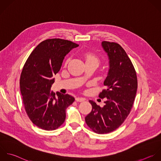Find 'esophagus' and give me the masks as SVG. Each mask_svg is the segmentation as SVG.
Instances as JSON below:
<instances>
[{"instance_id":"esophagus-1","label":"esophagus","mask_w":161,"mask_h":161,"mask_svg":"<svg viewBox=\"0 0 161 161\" xmlns=\"http://www.w3.org/2000/svg\"><path fill=\"white\" fill-rule=\"evenodd\" d=\"M76 102H83L85 100V98H83V97H77L76 98Z\"/></svg>"}]
</instances>
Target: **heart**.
Here are the masks:
<instances>
[{
	"label": "heart",
	"instance_id": "1",
	"mask_svg": "<svg viewBox=\"0 0 161 161\" xmlns=\"http://www.w3.org/2000/svg\"><path fill=\"white\" fill-rule=\"evenodd\" d=\"M85 58L86 63L90 62V61H95L97 63L98 62V58L95 54L90 52H87L85 53Z\"/></svg>",
	"mask_w": 161,
	"mask_h": 161
}]
</instances>
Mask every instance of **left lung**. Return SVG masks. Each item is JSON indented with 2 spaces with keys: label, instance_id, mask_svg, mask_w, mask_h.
Listing matches in <instances>:
<instances>
[{
  "label": "left lung",
  "instance_id": "8db88e82",
  "mask_svg": "<svg viewBox=\"0 0 161 161\" xmlns=\"http://www.w3.org/2000/svg\"><path fill=\"white\" fill-rule=\"evenodd\" d=\"M110 69L104 81V89L98 97L107 98L103 107L92 100V112L85 117L87 125L95 133L103 134L118 129L129 115L134 102L137 78L134 65L122 47L116 42L103 41Z\"/></svg>",
  "mask_w": 161,
  "mask_h": 161
}]
</instances>
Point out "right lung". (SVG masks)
Masks as SVG:
<instances>
[{"label":"right lung","mask_w":161,"mask_h":161,"mask_svg":"<svg viewBox=\"0 0 161 161\" xmlns=\"http://www.w3.org/2000/svg\"><path fill=\"white\" fill-rule=\"evenodd\" d=\"M79 45L54 38L39 43L26 60L20 77V90L27 115L45 130L59 127L66 119V109L75 101L68 94L51 90L53 75L59 71L65 56Z\"/></svg>","instance_id":"1"}]
</instances>
